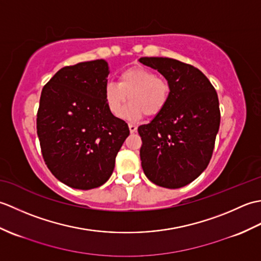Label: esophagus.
Listing matches in <instances>:
<instances>
[{
  "label": "esophagus",
  "instance_id": "1",
  "mask_svg": "<svg viewBox=\"0 0 261 261\" xmlns=\"http://www.w3.org/2000/svg\"><path fill=\"white\" fill-rule=\"evenodd\" d=\"M129 130H130L131 134H135V132L137 131V125H135V124H129Z\"/></svg>",
  "mask_w": 261,
  "mask_h": 261
}]
</instances>
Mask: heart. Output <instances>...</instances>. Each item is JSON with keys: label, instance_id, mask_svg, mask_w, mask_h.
<instances>
[{"label": "heart", "instance_id": "obj_1", "mask_svg": "<svg viewBox=\"0 0 261 261\" xmlns=\"http://www.w3.org/2000/svg\"><path fill=\"white\" fill-rule=\"evenodd\" d=\"M129 96L125 111L129 119H139L145 114H159L170 96L169 82L145 67H131L122 71L119 82H108L104 86V98L110 112L120 116Z\"/></svg>", "mask_w": 261, "mask_h": 261}]
</instances>
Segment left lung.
I'll return each instance as SVG.
<instances>
[{
    "mask_svg": "<svg viewBox=\"0 0 261 261\" xmlns=\"http://www.w3.org/2000/svg\"><path fill=\"white\" fill-rule=\"evenodd\" d=\"M139 62L157 69L170 85L164 110L138 127L142 169L158 186H186L206 169L212 157L221 119L218 94L192 65L166 57H142Z\"/></svg>",
    "mask_w": 261,
    "mask_h": 261,
    "instance_id": "8db88e82",
    "label": "left lung"
}]
</instances>
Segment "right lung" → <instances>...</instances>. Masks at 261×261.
<instances>
[{"label":"right lung","instance_id":"1","mask_svg":"<svg viewBox=\"0 0 261 261\" xmlns=\"http://www.w3.org/2000/svg\"><path fill=\"white\" fill-rule=\"evenodd\" d=\"M109 65L103 59L59 69L43 86L37 134L47 167L58 180L77 190L103 185L130 135L104 98Z\"/></svg>","mask_w":261,"mask_h":261}]
</instances>
